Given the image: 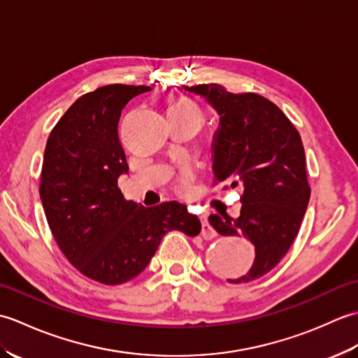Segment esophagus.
Returning <instances> with one entry per match:
<instances>
[{
	"instance_id": "obj_1",
	"label": "esophagus",
	"mask_w": 358,
	"mask_h": 358,
	"mask_svg": "<svg viewBox=\"0 0 358 358\" xmlns=\"http://www.w3.org/2000/svg\"><path fill=\"white\" fill-rule=\"evenodd\" d=\"M200 218H201V235H203V238H206V240L214 238L215 235H217V232H215L214 227L209 224L208 217L206 215H201Z\"/></svg>"
}]
</instances>
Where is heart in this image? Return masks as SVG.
<instances>
[{
	"label": "heart",
	"instance_id": "b5f03b06",
	"mask_svg": "<svg viewBox=\"0 0 358 358\" xmlns=\"http://www.w3.org/2000/svg\"><path fill=\"white\" fill-rule=\"evenodd\" d=\"M172 108H178V109H185V110H192V112H196V113H200V115H201L199 106H196V104L192 103V101H180V103H177V104H173ZM187 180H189V172L185 171L183 175H181V181H183V183H186Z\"/></svg>",
	"mask_w": 358,
	"mask_h": 358
}]
</instances>
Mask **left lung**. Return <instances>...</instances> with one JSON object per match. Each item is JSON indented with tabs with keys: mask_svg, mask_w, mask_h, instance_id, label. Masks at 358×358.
Returning <instances> with one entry per match:
<instances>
[{
	"mask_svg": "<svg viewBox=\"0 0 358 358\" xmlns=\"http://www.w3.org/2000/svg\"><path fill=\"white\" fill-rule=\"evenodd\" d=\"M220 113L214 141V185L243 187L238 218L210 215L222 235H243L255 248L245 275L229 283L260 278L281 262L300 231L310 186L300 134L275 104L254 92L232 94L220 85L185 87ZM223 189H227L224 186Z\"/></svg>",
	"mask_w": 358,
	"mask_h": 358,
	"instance_id": "8db88e82",
	"label": "left lung"
}]
</instances>
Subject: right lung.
<instances>
[{
  "label": "right lung",
  "mask_w": 358,
  "mask_h": 358,
  "mask_svg": "<svg viewBox=\"0 0 358 358\" xmlns=\"http://www.w3.org/2000/svg\"><path fill=\"white\" fill-rule=\"evenodd\" d=\"M148 90L109 85L80 96L52 129L44 150L40 196L53 238L75 269L109 286L141 273L169 231L195 237L201 229L185 204L143 208L118 187V177L129 171L118 138L121 110Z\"/></svg>",
  "instance_id": "right-lung-1"
}]
</instances>
